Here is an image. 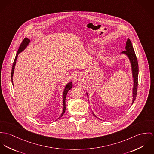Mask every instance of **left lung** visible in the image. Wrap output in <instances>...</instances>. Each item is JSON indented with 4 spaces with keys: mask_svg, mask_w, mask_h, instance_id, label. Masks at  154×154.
Masks as SVG:
<instances>
[{
    "mask_svg": "<svg viewBox=\"0 0 154 154\" xmlns=\"http://www.w3.org/2000/svg\"><path fill=\"white\" fill-rule=\"evenodd\" d=\"M126 45L125 47L126 50L120 52V54L125 55L128 58L131 64V71H132V78H133V82H134V86L132 89V104L137 97L139 68H138V63L137 61V56H136L135 52L134 51L133 46L132 45V42L129 38L127 39ZM85 93L88 99V94L87 92H85ZM92 113L94 116H95L97 118H99L96 116V115L93 112V111H92Z\"/></svg>",
    "mask_w": 154,
    "mask_h": 154,
    "instance_id": "8db88e82",
    "label": "left lung"
}]
</instances>
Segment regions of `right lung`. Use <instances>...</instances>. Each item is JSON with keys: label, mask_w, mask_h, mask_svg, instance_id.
Returning a JSON list of instances; mask_svg holds the SVG:
<instances>
[{"label": "right lung", "mask_w": 154, "mask_h": 154, "mask_svg": "<svg viewBox=\"0 0 154 154\" xmlns=\"http://www.w3.org/2000/svg\"><path fill=\"white\" fill-rule=\"evenodd\" d=\"M30 41H31V39H28L27 38H25L23 41L22 42L21 44L20 45V47L18 49V51L17 52V54L16 55V57H15V60H14V64H13V66H12V73H11V80H12V85H14V83H13V76H14V71H15V66H16V64H17V57H18V55L23 51H24L26 48L28 46V45L30 43ZM72 83L71 82H69V83L65 85L64 87V90H63V112L61 114V115L60 116V117L57 119H60L65 113L66 112V96H67V94L68 93L69 90L72 88Z\"/></svg>", "instance_id": "add662e5"}]
</instances>
